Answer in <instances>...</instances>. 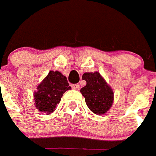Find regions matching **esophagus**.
I'll use <instances>...</instances> for the list:
<instances>
[{
    "label": "esophagus",
    "instance_id": "1",
    "mask_svg": "<svg viewBox=\"0 0 156 156\" xmlns=\"http://www.w3.org/2000/svg\"><path fill=\"white\" fill-rule=\"evenodd\" d=\"M71 87H72V89H73V90H78V89H79V85H78V84H73L71 86Z\"/></svg>",
    "mask_w": 156,
    "mask_h": 156
}]
</instances>
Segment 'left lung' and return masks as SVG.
Returning <instances> with one entry per match:
<instances>
[{"instance_id":"obj_1","label":"left lung","mask_w":156,"mask_h":156,"mask_svg":"<svg viewBox=\"0 0 156 156\" xmlns=\"http://www.w3.org/2000/svg\"><path fill=\"white\" fill-rule=\"evenodd\" d=\"M86 86L80 90L88 108L97 115H104L112 107L114 93L112 87L98 71L86 72L82 75Z\"/></svg>"}]
</instances>
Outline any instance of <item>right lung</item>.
<instances>
[{"instance_id": "1", "label": "right lung", "mask_w": 156, "mask_h": 156, "mask_svg": "<svg viewBox=\"0 0 156 156\" xmlns=\"http://www.w3.org/2000/svg\"><path fill=\"white\" fill-rule=\"evenodd\" d=\"M71 90L66 76L61 72L51 71L37 86L34 92L35 106L40 112L49 115L54 112L66 91Z\"/></svg>"}]
</instances>
